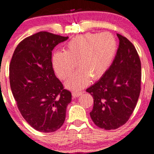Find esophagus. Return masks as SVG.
Instances as JSON below:
<instances>
[{
  "label": "esophagus",
  "instance_id": "obj_1",
  "mask_svg": "<svg viewBox=\"0 0 154 154\" xmlns=\"http://www.w3.org/2000/svg\"><path fill=\"white\" fill-rule=\"evenodd\" d=\"M82 93H83V92H82L73 91V92H72V95L74 97H79Z\"/></svg>",
  "mask_w": 154,
  "mask_h": 154
}]
</instances>
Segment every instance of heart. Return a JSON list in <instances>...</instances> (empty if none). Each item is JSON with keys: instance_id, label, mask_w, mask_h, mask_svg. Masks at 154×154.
<instances>
[{"instance_id": "heart-1", "label": "heart", "mask_w": 154, "mask_h": 154, "mask_svg": "<svg viewBox=\"0 0 154 154\" xmlns=\"http://www.w3.org/2000/svg\"><path fill=\"white\" fill-rule=\"evenodd\" d=\"M117 41L108 32L77 35L66 43L65 52H56L52 57L54 70L62 80L79 70L66 82L69 89L79 90L100 79L108 70L117 51Z\"/></svg>"}]
</instances>
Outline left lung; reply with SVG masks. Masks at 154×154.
Masks as SVG:
<instances>
[{"instance_id": "8db88e82", "label": "left lung", "mask_w": 154, "mask_h": 154, "mask_svg": "<svg viewBox=\"0 0 154 154\" xmlns=\"http://www.w3.org/2000/svg\"><path fill=\"white\" fill-rule=\"evenodd\" d=\"M114 60L100 81L86 90L94 99L90 117L97 127L115 130L129 120L141 91L140 57L131 42L117 33Z\"/></svg>"}]
</instances>
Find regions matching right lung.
<instances>
[{"label": "right lung", "mask_w": 154, "mask_h": 154, "mask_svg": "<svg viewBox=\"0 0 154 154\" xmlns=\"http://www.w3.org/2000/svg\"><path fill=\"white\" fill-rule=\"evenodd\" d=\"M68 38L40 31L22 40L10 61L12 94L23 118L37 131L55 132L64 123L71 93L54 74L52 51Z\"/></svg>", "instance_id": "obj_1"}]
</instances>
